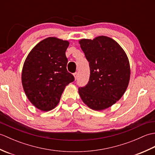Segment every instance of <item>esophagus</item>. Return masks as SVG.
Instances as JSON below:
<instances>
[{
    "label": "esophagus",
    "instance_id": "34e87169",
    "mask_svg": "<svg viewBox=\"0 0 155 155\" xmlns=\"http://www.w3.org/2000/svg\"><path fill=\"white\" fill-rule=\"evenodd\" d=\"M74 77L75 80H77V78H78V73H77V72H75V73L74 74Z\"/></svg>",
    "mask_w": 155,
    "mask_h": 155
}]
</instances>
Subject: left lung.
<instances>
[{
  "label": "left lung",
  "mask_w": 155,
  "mask_h": 155,
  "mask_svg": "<svg viewBox=\"0 0 155 155\" xmlns=\"http://www.w3.org/2000/svg\"><path fill=\"white\" fill-rule=\"evenodd\" d=\"M81 48L89 62L87 84L78 88L83 103L94 110H103L117 103L129 83L130 68L126 52L114 39L99 36L81 39Z\"/></svg>",
  "instance_id": "8db88e82"
}]
</instances>
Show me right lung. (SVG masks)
<instances>
[{"instance_id":"1","label":"right lung","mask_w":155,"mask_h":155,"mask_svg":"<svg viewBox=\"0 0 155 155\" xmlns=\"http://www.w3.org/2000/svg\"><path fill=\"white\" fill-rule=\"evenodd\" d=\"M69 42L48 37L29 52L22 71V84L28 99L42 111H49L58 104L67 85L74 81L67 70L65 52Z\"/></svg>"}]
</instances>
